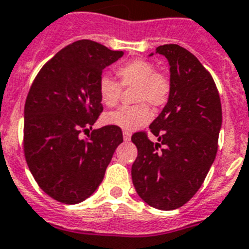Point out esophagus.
Segmentation results:
<instances>
[{
  "label": "esophagus",
  "mask_w": 249,
  "mask_h": 249,
  "mask_svg": "<svg viewBox=\"0 0 249 249\" xmlns=\"http://www.w3.org/2000/svg\"><path fill=\"white\" fill-rule=\"evenodd\" d=\"M123 137H124V140H125V142H130V139H131V134L129 133V131H124V133H123Z\"/></svg>",
  "instance_id": "34e87169"
}]
</instances>
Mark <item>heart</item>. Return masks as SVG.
<instances>
[{"label": "heart", "instance_id": "obj_1", "mask_svg": "<svg viewBox=\"0 0 249 249\" xmlns=\"http://www.w3.org/2000/svg\"><path fill=\"white\" fill-rule=\"evenodd\" d=\"M120 84L125 88L135 86V101H146L154 107L166 103L170 94V83L168 77L157 69L150 61L142 59L130 60L119 65L115 70ZM111 77L103 75L99 80V96L104 105L114 107L122 94V86ZM107 122L122 127L124 130H134L150 122L151 112L145 103L134 107H122L110 111Z\"/></svg>", "mask_w": 249, "mask_h": 249}]
</instances>
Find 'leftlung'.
<instances>
[{
	"instance_id": "obj_1",
	"label": "left lung",
	"mask_w": 249,
	"mask_h": 249,
	"mask_svg": "<svg viewBox=\"0 0 249 249\" xmlns=\"http://www.w3.org/2000/svg\"><path fill=\"white\" fill-rule=\"evenodd\" d=\"M155 53L170 66V94L149 126L157 142L145 133L131 137L138 149L131 179L146 204L173 211L198 192L214 161L222 107L213 77L193 53L174 44L157 47Z\"/></svg>"
}]
</instances>
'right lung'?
<instances>
[{"label":"right lung","mask_w":249,"mask_h":249,"mask_svg":"<svg viewBox=\"0 0 249 249\" xmlns=\"http://www.w3.org/2000/svg\"><path fill=\"white\" fill-rule=\"evenodd\" d=\"M123 55L94 41H76L56 53L32 83L25 104L26 161L41 189L57 202L88 199L123 142L122 129L115 125L80 138L103 111V70Z\"/></svg>","instance_id":"add662e5"}]
</instances>
